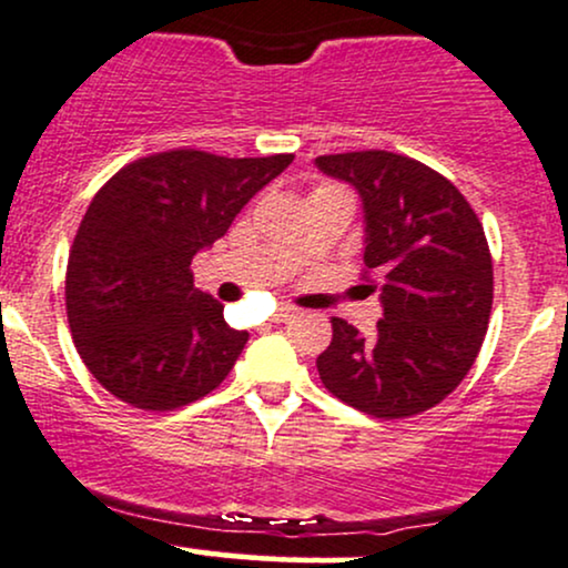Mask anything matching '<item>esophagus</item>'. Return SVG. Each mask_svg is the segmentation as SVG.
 <instances>
[{"instance_id":"34e87169","label":"esophagus","mask_w":568,"mask_h":568,"mask_svg":"<svg viewBox=\"0 0 568 568\" xmlns=\"http://www.w3.org/2000/svg\"><path fill=\"white\" fill-rule=\"evenodd\" d=\"M293 315H296V310H293V306H280L275 315H272V321H275V323H285V321H291Z\"/></svg>"}]
</instances>
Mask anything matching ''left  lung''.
<instances>
[{"instance_id":"8db88e82","label":"left lung","mask_w":568,"mask_h":568,"mask_svg":"<svg viewBox=\"0 0 568 568\" xmlns=\"http://www.w3.org/2000/svg\"><path fill=\"white\" fill-rule=\"evenodd\" d=\"M317 171L363 205V264L376 272L382 321L371 336L334 317L317 357L328 393L347 406L403 419L459 387L484 344L494 298L484 226L452 181L393 152L325 154Z\"/></svg>"}]
</instances>
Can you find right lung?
<instances>
[{
	"instance_id": "right-lung-1",
	"label": "right lung",
	"mask_w": 568,
	"mask_h": 568,
	"mask_svg": "<svg viewBox=\"0 0 568 568\" xmlns=\"http://www.w3.org/2000/svg\"><path fill=\"white\" fill-rule=\"evenodd\" d=\"M291 162L173 149L103 184L67 270L71 336L103 389L135 408L173 410L226 379L247 334L194 288L189 266Z\"/></svg>"
}]
</instances>
